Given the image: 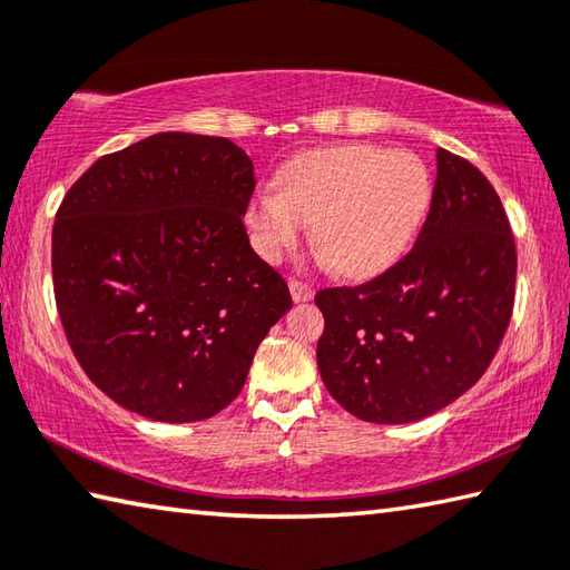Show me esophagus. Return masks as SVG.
<instances>
[{
    "mask_svg": "<svg viewBox=\"0 0 570 570\" xmlns=\"http://www.w3.org/2000/svg\"><path fill=\"white\" fill-rule=\"evenodd\" d=\"M288 292H292V298H294V302H308V298L314 296V288H312V284L298 282V278H292V282H288Z\"/></svg>",
    "mask_w": 570,
    "mask_h": 570,
    "instance_id": "34e87169",
    "label": "esophagus"
}]
</instances>
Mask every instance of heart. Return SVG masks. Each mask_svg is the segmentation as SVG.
<instances>
[{"mask_svg":"<svg viewBox=\"0 0 570 570\" xmlns=\"http://www.w3.org/2000/svg\"><path fill=\"white\" fill-rule=\"evenodd\" d=\"M431 204V177L409 151L336 144L296 154L276 186L246 206L254 249L276 262L314 224V244L338 274L368 278L409 249Z\"/></svg>","mask_w":570,"mask_h":570,"instance_id":"heart-1","label":"heart"}]
</instances>
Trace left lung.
Here are the masks:
<instances>
[{
	"mask_svg": "<svg viewBox=\"0 0 570 570\" xmlns=\"http://www.w3.org/2000/svg\"><path fill=\"white\" fill-rule=\"evenodd\" d=\"M431 209L413 249L361 286L321 288L316 361L361 421L411 423L469 391L501 346L515 296V244L491 181L436 151Z\"/></svg>",
	"mask_w": 570,
	"mask_h": 570,
	"instance_id": "1",
	"label": "left lung"
}]
</instances>
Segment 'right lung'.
Wrapping results in <instances>:
<instances>
[{"mask_svg":"<svg viewBox=\"0 0 570 570\" xmlns=\"http://www.w3.org/2000/svg\"><path fill=\"white\" fill-rule=\"evenodd\" d=\"M254 164L222 137L164 131L97 159L61 202L51 276L85 374L144 419H212L292 308L244 229Z\"/></svg>","mask_w":570,"mask_h":570,"instance_id":"obj_1","label":"right lung"}]
</instances>
